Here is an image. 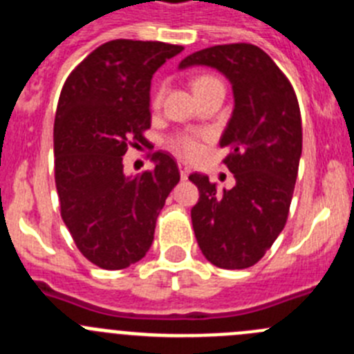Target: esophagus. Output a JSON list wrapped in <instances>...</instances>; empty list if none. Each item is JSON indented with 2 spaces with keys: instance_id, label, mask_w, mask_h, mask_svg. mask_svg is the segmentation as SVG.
Returning a JSON list of instances; mask_svg holds the SVG:
<instances>
[{
  "instance_id": "obj_1",
  "label": "esophagus",
  "mask_w": 354,
  "mask_h": 354,
  "mask_svg": "<svg viewBox=\"0 0 354 354\" xmlns=\"http://www.w3.org/2000/svg\"><path fill=\"white\" fill-rule=\"evenodd\" d=\"M179 171H180V177H183V179L186 180L187 175L191 174V167L187 163H179Z\"/></svg>"
}]
</instances>
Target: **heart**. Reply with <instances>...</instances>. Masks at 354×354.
Returning <instances> with one entry per match:
<instances>
[{"label": "heart", "mask_w": 354, "mask_h": 354, "mask_svg": "<svg viewBox=\"0 0 354 354\" xmlns=\"http://www.w3.org/2000/svg\"><path fill=\"white\" fill-rule=\"evenodd\" d=\"M216 82H219V80L214 79V77H209V75L198 77V79L193 82V91L200 89V87L209 86V84H216ZM174 147L184 156H194V154H198V152H200L198 140H196L194 137H189V135H180V137L175 138Z\"/></svg>", "instance_id": "1"}]
</instances>
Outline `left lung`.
<instances>
[{
  "label": "left lung",
  "instance_id": "obj_1",
  "mask_svg": "<svg viewBox=\"0 0 354 354\" xmlns=\"http://www.w3.org/2000/svg\"><path fill=\"white\" fill-rule=\"evenodd\" d=\"M210 66L233 91V112L221 137L232 189H217L203 174L191 209L194 236L210 263L228 270L252 267L283 232L302 156V119L290 80L267 52L251 44L216 45L180 61L179 70Z\"/></svg>",
  "mask_w": 354,
  "mask_h": 354
}]
</instances>
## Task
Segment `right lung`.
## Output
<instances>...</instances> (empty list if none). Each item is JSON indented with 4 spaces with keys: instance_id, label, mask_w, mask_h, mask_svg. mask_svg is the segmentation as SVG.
Instances as JSON below:
<instances>
[{
    "instance_id": "obj_1",
    "label": "right lung",
    "mask_w": 354,
    "mask_h": 354,
    "mask_svg": "<svg viewBox=\"0 0 354 354\" xmlns=\"http://www.w3.org/2000/svg\"><path fill=\"white\" fill-rule=\"evenodd\" d=\"M184 50L163 41L112 40L93 50L64 82L54 122V170L61 217L79 251L105 270L137 263L154 241L156 219L180 179L168 152L154 170L126 175L129 145L147 144L151 80Z\"/></svg>"
}]
</instances>
